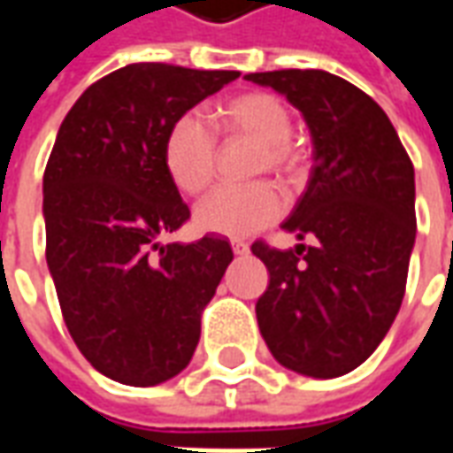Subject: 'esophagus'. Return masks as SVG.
I'll return each instance as SVG.
<instances>
[{
  "instance_id": "esophagus-1",
  "label": "esophagus",
  "mask_w": 453,
  "mask_h": 453,
  "mask_svg": "<svg viewBox=\"0 0 453 453\" xmlns=\"http://www.w3.org/2000/svg\"><path fill=\"white\" fill-rule=\"evenodd\" d=\"M230 247H233V252L240 257L250 252V245H247V242H242V240H233V242H230Z\"/></svg>"
}]
</instances>
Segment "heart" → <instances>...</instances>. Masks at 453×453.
I'll use <instances>...</instances> for the list:
<instances>
[{"label":"heart","mask_w":453,"mask_h":453,"mask_svg":"<svg viewBox=\"0 0 453 453\" xmlns=\"http://www.w3.org/2000/svg\"><path fill=\"white\" fill-rule=\"evenodd\" d=\"M218 133L227 140H252L257 145L252 174L272 172L286 184L303 174L305 155L291 138L294 116L276 94L245 92L218 104ZM165 169L172 184L188 196L203 194L216 177V135L191 113L179 116L165 135ZM284 213V198L269 181L220 187L196 206V226L226 237H250L276 223Z\"/></svg>","instance_id":"obj_1"}]
</instances>
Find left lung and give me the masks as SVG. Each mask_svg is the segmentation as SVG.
<instances>
[{
	"label": "left lung",
	"instance_id": "obj_1",
	"mask_svg": "<svg viewBox=\"0 0 453 453\" xmlns=\"http://www.w3.org/2000/svg\"><path fill=\"white\" fill-rule=\"evenodd\" d=\"M303 113L308 188L284 223L311 245H252L269 269L257 301L266 347L286 369L334 379L369 359L405 296L415 245V169L379 104L325 70L247 74Z\"/></svg>",
	"mask_w": 453,
	"mask_h": 453
}]
</instances>
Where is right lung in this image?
Returning <instances> with one entry per match:
<instances>
[{
	"mask_svg": "<svg viewBox=\"0 0 453 453\" xmlns=\"http://www.w3.org/2000/svg\"><path fill=\"white\" fill-rule=\"evenodd\" d=\"M237 77L126 65L94 82L58 130L43 174L45 259L77 349L126 386L187 369L201 311L233 262L223 237H159L191 216L165 169L169 126Z\"/></svg>",
	"mask_w": 453,
	"mask_h": 453,
	"instance_id": "right-lung-1",
	"label": "right lung"
}]
</instances>
